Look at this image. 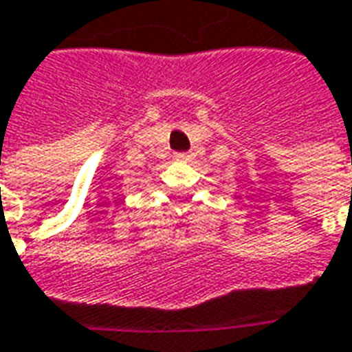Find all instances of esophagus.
Listing matches in <instances>:
<instances>
[{
    "label": "esophagus",
    "instance_id": "34e87169",
    "mask_svg": "<svg viewBox=\"0 0 352 352\" xmlns=\"http://www.w3.org/2000/svg\"><path fill=\"white\" fill-rule=\"evenodd\" d=\"M175 160H179V162H186V160H190V154H188V152H177Z\"/></svg>",
    "mask_w": 352,
    "mask_h": 352
}]
</instances>
